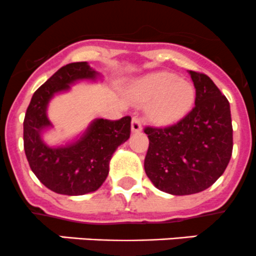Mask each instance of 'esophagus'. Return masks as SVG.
I'll list each match as a JSON object with an SVG mask.
<instances>
[{"label":"esophagus","instance_id":"obj_1","mask_svg":"<svg viewBox=\"0 0 256 256\" xmlns=\"http://www.w3.org/2000/svg\"><path fill=\"white\" fill-rule=\"evenodd\" d=\"M131 130H132V132H140L142 130V122H141V120L138 116H134L132 118V121H131Z\"/></svg>","mask_w":256,"mask_h":256}]
</instances>
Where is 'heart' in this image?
I'll return each mask as SVG.
<instances>
[{"label": "heart", "instance_id": "1", "mask_svg": "<svg viewBox=\"0 0 256 256\" xmlns=\"http://www.w3.org/2000/svg\"><path fill=\"white\" fill-rule=\"evenodd\" d=\"M131 99L150 102L147 114L156 124L167 125L182 118L192 108L196 98L190 82L178 79L167 72H156L144 76L131 89Z\"/></svg>", "mask_w": 256, "mask_h": 256}]
</instances>
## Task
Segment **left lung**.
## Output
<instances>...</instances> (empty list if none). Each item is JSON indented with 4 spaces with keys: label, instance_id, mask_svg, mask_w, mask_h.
<instances>
[{
    "label": "left lung",
    "instance_id": "left-lung-1",
    "mask_svg": "<svg viewBox=\"0 0 256 256\" xmlns=\"http://www.w3.org/2000/svg\"><path fill=\"white\" fill-rule=\"evenodd\" d=\"M194 108L174 125L144 128L150 140L144 172L154 187L174 196L202 192L223 174L233 152L228 99L208 76L188 72Z\"/></svg>",
    "mask_w": 256,
    "mask_h": 256
}]
</instances>
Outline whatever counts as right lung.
<instances>
[{
	"label": "right lung",
	"instance_id": "right-lung-1",
	"mask_svg": "<svg viewBox=\"0 0 256 256\" xmlns=\"http://www.w3.org/2000/svg\"><path fill=\"white\" fill-rule=\"evenodd\" d=\"M100 74L86 62L62 66L30 99L23 121V144L30 170L53 192L82 196L95 192L109 174L112 154L128 141L131 118L120 120L96 118L82 136L66 146L50 147L42 140V132L52 128L47 108L52 98L70 89L78 80H95Z\"/></svg>",
	"mask_w": 256,
	"mask_h": 256
}]
</instances>
